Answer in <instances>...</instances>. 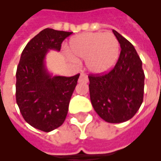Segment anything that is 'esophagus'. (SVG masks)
I'll use <instances>...</instances> for the list:
<instances>
[{
	"label": "esophagus",
	"instance_id": "1",
	"mask_svg": "<svg viewBox=\"0 0 161 161\" xmlns=\"http://www.w3.org/2000/svg\"><path fill=\"white\" fill-rule=\"evenodd\" d=\"M88 82V76L85 75V74H83L82 73L78 78V83H87Z\"/></svg>",
	"mask_w": 161,
	"mask_h": 161
}]
</instances>
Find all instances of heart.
<instances>
[{
  "label": "heart",
  "mask_w": 161,
  "mask_h": 161,
  "mask_svg": "<svg viewBox=\"0 0 161 161\" xmlns=\"http://www.w3.org/2000/svg\"><path fill=\"white\" fill-rule=\"evenodd\" d=\"M73 57L86 59V66L94 74L109 72L119 56V43L114 35L102 31L77 35L70 41ZM72 57L73 60L75 58Z\"/></svg>",
  "instance_id": "b5f03b06"
}]
</instances>
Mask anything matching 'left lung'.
<instances>
[{
    "mask_svg": "<svg viewBox=\"0 0 161 161\" xmlns=\"http://www.w3.org/2000/svg\"><path fill=\"white\" fill-rule=\"evenodd\" d=\"M121 47L116 65L102 76H88L90 100L106 122L117 124L134 117L142 104L145 73L135 47L113 30Z\"/></svg>",
    "mask_w": 161,
    "mask_h": 161,
    "instance_id": "1",
    "label": "left lung"
}]
</instances>
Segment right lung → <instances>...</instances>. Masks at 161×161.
<instances>
[{
  "label": "right lung",
  "instance_id": "add662e5",
  "mask_svg": "<svg viewBox=\"0 0 161 161\" xmlns=\"http://www.w3.org/2000/svg\"><path fill=\"white\" fill-rule=\"evenodd\" d=\"M72 32L46 28L35 36L21 53L16 69V98L26 123L50 132L63 125L79 74L53 76L46 66L50 50L59 52Z\"/></svg>",
  "mask_w": 161,
  "mask_h": 161
}]
</instances>
